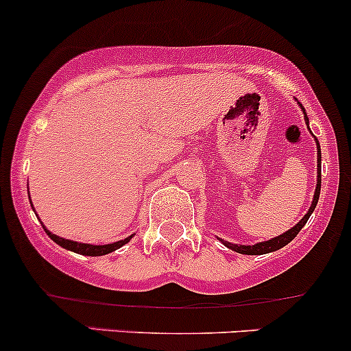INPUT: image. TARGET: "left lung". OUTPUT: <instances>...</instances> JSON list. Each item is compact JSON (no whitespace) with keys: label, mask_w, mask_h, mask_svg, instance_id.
<instances>
[{"label":"left lung","mask_w":351,"mask_h":351,"mask_svg":"<svg viewBox=\"0 0 351 351\" xmlns=\"http://www.w3.org/2000/svg\"><path fill=\"white\" fill-rule=\"evenodd\" d=\"M298 104L301 106L302 113H304V121H306V125H308V128H309V118H308V114H306V110L302 108V104L299 103V101H298ZM309 132H311V130H309ZM311 135H313V133H311ZM314 140H316V150H317L316 189H314V196H313V202H311V206H309V211L306 213L304 216H302L301 221H299L295 226H292L291 230L285 231V233L279 234V237H274V238H270V240H267V241H258V243H255V245H237V243H230V241L218 238V240L221 241V243L225 245L226 248H230V250L237 252V254H243V255H263V254H270V252L280 250V248L285 247V245L291 243V241L294 240L295 234H298L299 231L302 230V226L308 223L309 216L313 215L314 208H316V204H317V199H319V191H321V147H319V142H317L316 136H314Z\"/></svg>","instance_id":"8db88e82"}]
</instances>
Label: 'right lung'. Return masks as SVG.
<instances>
[{"mask_svg": "<svg viewBox=\"0 0 351 351\" xmlns=\"http://www.w3.org/2000/svg\"><path fill=\"white\" fill-rule=\"evenodd\" d=\"M30 204H32V199H30ZM34 206V204H32ZM35 211V209H34ZM42 223V221H40ZM43 230H45V233L49 234L50 238H52L53 241H56L57 245H60L62 248H66V250H71L74 252V254H79V255H88V256H99V255H108L111 254V252L118 250V248H121L123 245L128 243L130 240L133 238V234H130V237H126L125 240H120V241H114V243H108V245H91V243H79V241H74V240H66V238H60L57 237V234H53L52 231H49L45 228V225H42Z\"/></svg>", "mask_w": 351, "mask_h": 351, "instance_id": "1", "label": "right lung"}]
</instances>
